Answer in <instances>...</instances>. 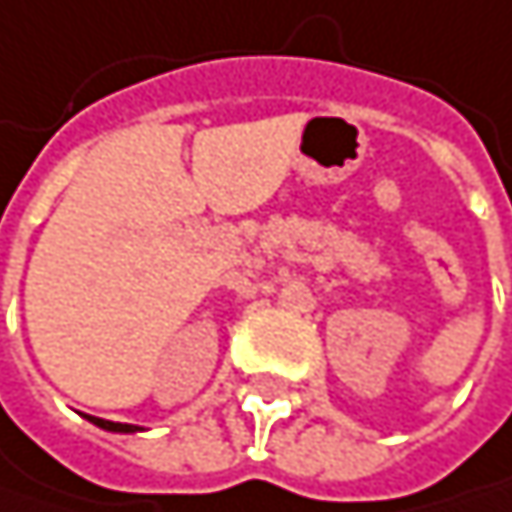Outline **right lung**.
Masks as SVG:
<instances>
[{
	"label": "right lung",
	"instance_id": "add662e5",
	"mask_svg": "<svg viewBox=\"0 0 512 512\" xmlns=\"http://www.w3.org/2000/svg\"><path fill=\"white\" fill-rule=\"evenodd\" d=\"M88 421L97 424L100 430H109V433H139L142 430L136 424H115V421H103V418H91V415H88Z\"/></svg>",
	"mask_w": 512,
	"mask_h": 512
}]
</instances>
